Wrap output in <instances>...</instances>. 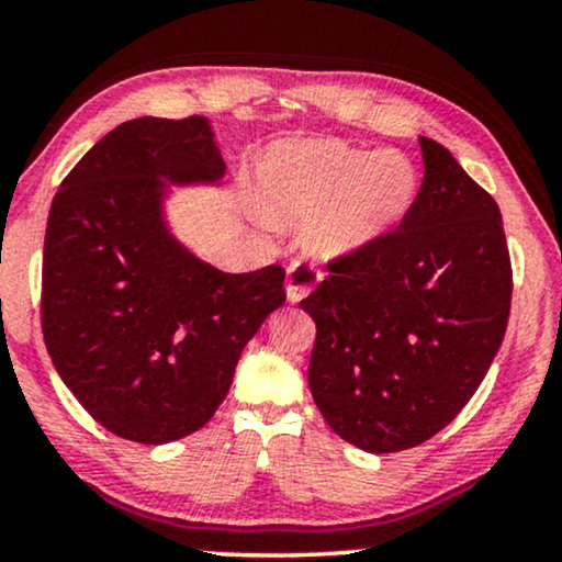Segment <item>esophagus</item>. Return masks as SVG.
Masks as SVG:
<instances>
[{"label": "esophagus", "mask_w": 562, "mask_h": 562, "mask_svg": "<svg viewBox=\"0 0 562 562\" xmlns=\"http://www.w3.org/2000/svg\"><path fill=\"white\" fill-rule=\"evenodd\" d=\"M318 280H322V272H318L314 265H308V261H293V265L288 267V282H285L288 301L301 303L303 297L318 285Z\"/></svg>", "instance_id": "34e87169"}]
</instances>
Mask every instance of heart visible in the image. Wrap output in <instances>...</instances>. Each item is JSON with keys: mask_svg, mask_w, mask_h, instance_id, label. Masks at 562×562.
<instances>
[{"mask_svg": "<svg viewBox=\"0 0 562 562\" xmlns=\"http://www.w3.org/2000/svg\"><path fill=\"white\" fill-rule=\"evenodd\" d=\"M420 191L400 150H358L337 139L277 145L257 168L254 207L272 228L308 231L316 257H350L394 231Z\"/></svg>", "mask_w": 562, "mask_h": 562, "instance_id": "b5f03b06", "label": "heart"}]
</instances>
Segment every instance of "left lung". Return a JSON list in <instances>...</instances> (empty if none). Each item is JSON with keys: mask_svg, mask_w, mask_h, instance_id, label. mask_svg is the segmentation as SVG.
Segmentation results:
<instances>
[{"mask_svg": "<svg viewBox=\"0 0 562 562\" xmlns=\"http://www.w3.org/2000/svg\"><path fill=\"white\" fill-rule=\"evenodd\" d=\"M425 179L400 228L301 301L316 322L308 386L329 428L371 453L420 446L472 400L501 350L510 259L495 199L420 137Z\"/></svg>", "mask_w": 562, "mask_h": 562, "instance_id": "1", "label": "left lung"}]
</instances>
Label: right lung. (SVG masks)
<instances>
[{
	"mask_svg": "<svg viewBox=\"0 0 562 562\" xmlns=\"http://www.w3.org/2000/svg\"><path fill=\"white\" fill-rule=\"evenodd\" d=\"M204 116H142L85 153L56 191L41 324L56 373L119 438L160 446L202 428L238 358L285 303V272H220L173 236L168 187L220 183Z\"/></svg>",
	"mask_w": 562,
	"mask_h": 562,
	"instance_id": "obj_1",
	"label": "right lung"
}]
</instances>
